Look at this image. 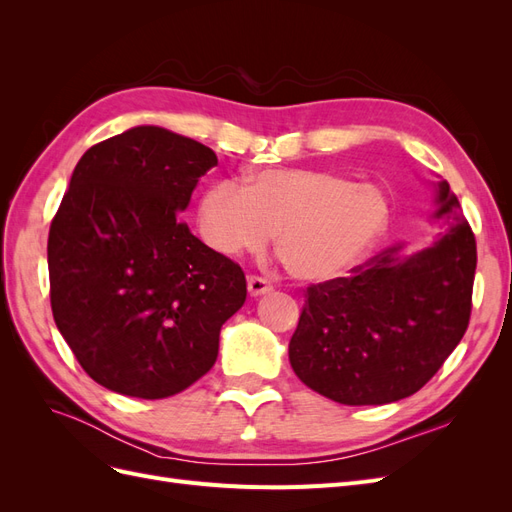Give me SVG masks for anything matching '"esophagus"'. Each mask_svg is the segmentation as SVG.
<instances>
[{
    "label": "esophagus",
    "instance_id": "esophagus-1",
    "mask_svg": "<svg viewBox=\"0 0 512 512\" xmlns=\"http://www.w3.org/2000/svg\"><path fill=\"white\" fill-rule=\"evenodd\" d=\"M247 290H250L252 297H260V294H267L273 290V286L265 280V277L258 275H250L247 277Z\"/></svg>",
    "mask_w": 512,
    "mask_h": 512
}]
</instances>
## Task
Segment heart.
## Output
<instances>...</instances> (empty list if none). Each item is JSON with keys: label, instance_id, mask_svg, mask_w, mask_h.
<instances>
[{"label": "heart", "instance_id": "obj_1", "mask_svg": "<svg viewBox=\"0 0 512 512\" xmlns=\"http://www.w3.org/2000/svg\"><path fill=\"white\" fill-rule=\"evenodd\" d=\"M391 200L378 185L312 168H267L211 183L198 203V235L224 258L262 252L277 232L290 277L333 282L369 258L389 230Z\"/></svg>", "mask_w": 512, "mask_h": 512}]
</instances>
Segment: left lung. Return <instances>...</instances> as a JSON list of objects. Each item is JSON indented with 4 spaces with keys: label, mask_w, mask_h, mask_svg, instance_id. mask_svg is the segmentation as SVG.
I'll use <instances>...</instances> for the list:
<instances>
[{
    "label": "left lung",
    "mask_w": 512,
    "mask_h": 512,
    "mask_svg": "<svg viewBox=\"0 0 512 512\" xmlns=\"http://www.w3.org/2000/svg\"><path fill=\"white\" fill-rule=\"evenodd\" d=\"M438 218L453 224L431 247L401 245L312 284L288 356L309 389L346 406H382L421 391L444 365L472 314L476 239L459 200L438 183Z\"/></svg>",
    "instance_id": "obj_1"
}]
</instances>
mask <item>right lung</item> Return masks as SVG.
<instances>
[{
	"mask_svg": "<svg viewBox=\"0 0 512 512\" xmlns=\"http://www.w3.org/2000/svg\"><path fill=\"white\" fill-rule=\"evenodd\" d=\"M218 156L138 126L89 147L49 230L51 307L89 378L141 399L181 393L218 359L245 275L179 213Z\"/></svg>",
	"mask_w": 512,
	"mask_h": 512,
	"instance_id": "add662e5",
	"label": "right lung"
}]
</instances>
